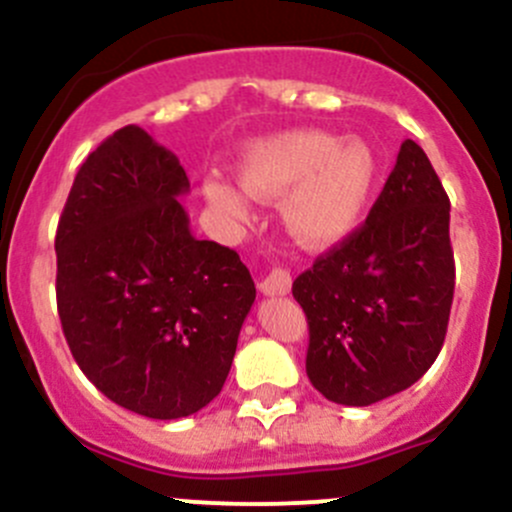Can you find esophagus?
<instances>
[{
    "mask_svg": "<svg viewBox=\"0 0 512 512\" xmlns=\"http://www.w3.org/2000/svg\"><path fill=\"white\" fill-rule=\"evenodd\" d=\"M292 289V275L285 270V267H272L260 282V292L270 294V297H282V294H289Z\"/></svg>",
    "mask_w": 512,
    "mask_h": 512,
    "instance_id": "34e87169",
    "label": "esophagus"
}]
</instances>
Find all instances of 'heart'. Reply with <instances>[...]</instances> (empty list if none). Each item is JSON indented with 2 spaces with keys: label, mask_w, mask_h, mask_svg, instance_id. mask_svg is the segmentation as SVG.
I'll return each mask as SVG.
<instances>
[{
  "label": "heart",
  "mask_w": 512,
  "mask_h": 512,
  "mask_svg": "<svg viewBox=\"0 0 512 512\" xmlns=\"http://www.w3.org/2000/svg\"><path fill=\"white\" fill-rule=\"evenodd\" d=\"M376 156L364 141L327 131H287L257 141L237 163L240 183L260 200L285 198L282 220L304 247H329L359 223L376 183ZM245 189V190H246ZM244 190V191H245ZM240 185L208 180L205 198L232 220L250 215Z\"/></svg>",
  "instance_id": "b5f03b06"
}]
</instances>
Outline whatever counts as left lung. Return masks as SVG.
Returning a JSON list of instances; mask_svg holds the SVG:
<instances>
[{
  "instance_id": "8db88e82",
  "label": "left lung",
  "mask_w": 512,
  "mask_h": 512,
  "mask_svg": "<svg viewBox=\"0 0 512 512\" xmlns=\"http://www.w3.org/2000/svg\"><path fill=\"white\" fill-rule=\"evenodd\" d=\"M451 203L423 148L399 158L366 223L294 280L309 324L307 376L334 404L369 406L416 384L451 317Z\"/></svg>"
}]
</instances>
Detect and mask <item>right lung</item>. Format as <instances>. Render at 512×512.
<instances>
[{
	"label": "right lung",
	"mask_w": 512,
	"mask_h": 512,
	"mask_svg": "<svg viewBox=\"0 0 512 512\" xmlns=\"http://www.w3.org/2000/svg\"><path fill=\"white\" fill-rule=\"evenodd\" d=\"M188 190L173 153L118 128L76 173L54 242L76 364L113 404L160 421L220 394L255 302L240 255L190 232Z\"/></svg>",
	"instance_id": "obj_1"
}]
</instances>
